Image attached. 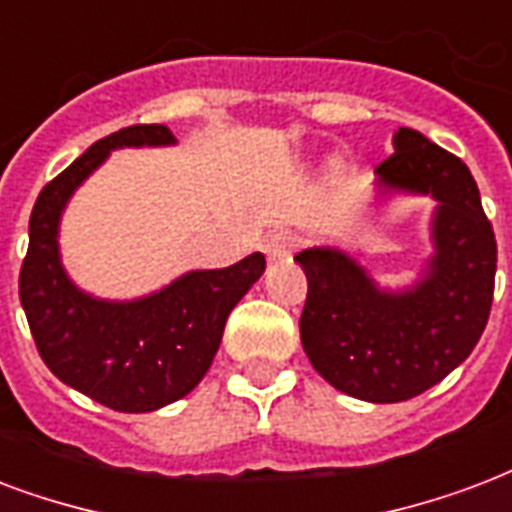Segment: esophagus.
<instances>
[{
  "instance_id": "obj_1",
  "label": "esophagus",
  "mask_w": 512,
  "mask_h": 512,
  "mask_svg": "<svg viewBox=\"0 0 512 512\" xmlns=\"http://www.w3.org/2000/svg\"><path fill=\"white\" fill-rule=\"evenodd\" d=\"M295 247H298V239L292 236V233H284V230H279V233H271L268 239H265L263 244V252L268 255V260H287V257H292V252H295Z\"/></svg>"
}]
</instances>
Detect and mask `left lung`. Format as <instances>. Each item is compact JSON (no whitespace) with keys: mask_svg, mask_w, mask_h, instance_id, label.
Masks as SVG:
<instances>
[{"mask_svg":"<svg viewBox=\"0 0 512 512\" xmlns=\"http://www.w3.org/2000/svg\"><path fill=\"white\" fill-rule=\"evenodd\" d=\"M376 166L378 195H429L432 257L411 287L384 290L351 255H295L308 279L300 341L327 384L368 403H403L459 368L489 322L497 241L473 174L413 128Z\"/></svg>","mask_w":512,"mask_h":512,"instance_id":"1","label":"left lung"}]
</instances>
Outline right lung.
Here are the masks:
<instances>
[{
	"mask_svg": "<svg viewBox=\"0 0 512 512\" xmlns=\"http://www.w3.org/2000/svg\"><path fill=\"white\" fill-rule=\"evenodd\" d=\"M166 126H128L91 144L42 187L29 220L21 268V306L39 357L66 386L120 413H150L177 403L206 376L228 314L263 276L252 252L228 268L187 271L136 300H104L69 279L58 228L74 190L123 147H171Z\"/></svg>",
	"mask_w": 512,
	"mask_h": 512,
	"instance_id": "obj_1",
	"label": "right lung"
}]
</instances>
